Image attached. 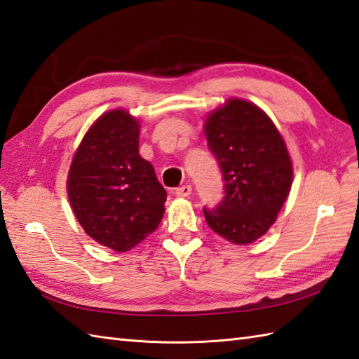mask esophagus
I'll return each mask as SVG.
<instances>
[{"instance_id":"esophagus-1","label":"esophagus","mask_w":359,"mask_h":359,"mask_svg":"<svg viewBox=\"0 0 359 359\" xmlns=\"http://www.w3.org/2000/svg\"><path fill=\"white\" fill-rule=\"evenodd\" d=\"M190 194H192V187H190L189 184L181 186L177 190H175V195L180 196V198H186V196H189Z\"/></svg>"}]
</instances>
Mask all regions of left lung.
Returning <instances> with one entry per match:
<instances>
[{"label":"left lung","mask_w":359,"mask_h":359,"mask_svg":"<svg viewBox=\"0 0 359 359\" xmlns=\"http://www.w3.org/2000/svg\"><path fill=\"white\" fill-rule=\"evenodd\" d=\"M209 150L220 165L224 196L204 208L209 228L236 245L260 238L290 194L292 165L273 121L243 99H229L204 122Z\"/></svg>","instance_id":"obj_1"}]
</instances>
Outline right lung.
Listing matches in <instances>:
<instances>
[{
  "label": "right lung",
  "mask_w": 359,
  "mask_h": 359,
  "mask_svg": "<svg viewBox=\"0 0 359 359\" xmlns=\"http://www.w3.org/2000/svg\"><path fill=\"white\" fill-rule=\"evenodd\" d=\"M139 122L123 109L102 114L86 131L68 173V198L83 231L128 251L158 228L165 189L139 156Z\"/></svg>",
  "instance_id": "right-lung-1"
}]
</instances>
